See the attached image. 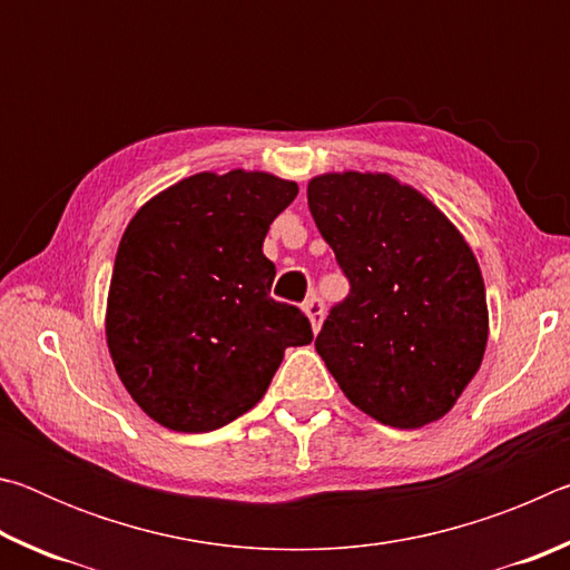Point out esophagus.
<instances>
[{"label":"esophagus","instance_id":"1","mask_svg":"<svg viewBox=\"0 0 570 570\" xmlns=\"http://www.w3.org/2000/svg\"><path fill=\"white\" fill-rule=\"evenodd\" d=\"M302 308H304L308 324H312V330L320 332V330H322V320H324V304H322V298H316V296L306 298Z\"/></svg>","mask_w":570,"mask_h":570}]
</instances>
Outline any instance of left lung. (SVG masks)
Listing matches in <instances>:
<instances>
[{
  "mask_svg": "<svg viewBox=\"0 0 570 570\" xmlns=\"http://www.w3.org/2000/svg\"><path fill=\"white\" fill-rule=\"evenodd\" d=\"M306 200L352 286L314 342L344 397L400 430L445 417L480 370L490 326L465 236L390 173H322Z\"/></svg>",
  "mask_w": 570,
  "mask_h": 570,
  "instance_id": "1",
  "label": "left lung"
}]
</instances>
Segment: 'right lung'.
Instances as JSON below:
<instances>
[{
	"mask_svg": "<svg viewBox=\"0 0 570 570\" xmlns=\"http://www.w3.org/2000/svg\"><path fill=\"white\" fill-rule=\"evenodd\" d=\"M266 170L196 173L138 208L120 238L105 308L115 372L173 432H210L256 407L286 346L312 342L274 302L264 238L296 198Z\"/></svg>",
	"mask_w": 570,
	"mask_h": 570,
	"instance_id": "1",
	"label": "right lung"
}]
</instances>
